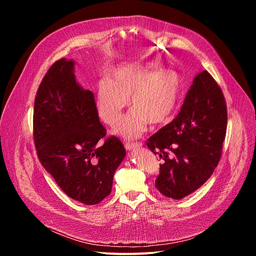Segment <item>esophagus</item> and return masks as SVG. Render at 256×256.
I'll use <instances>...</instances> for the list:
<instances>
[{"instance_id": "34e87169", "label": "esophagus", "mask_w": 256, "mask_h": 256, "mask_svg": "<svg viewBox=\"0 0 256 256\" xmlns=\"http://www.w3.org/2000/svg\"><path fill=\"white\" fill-rule=\"evenodd\" d=\"M125 147L127 150H134V148H140L142 147V143H125Z\"/></svg>"}]
</instances>
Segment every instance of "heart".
<instances>
[{
	"mask_svg": "<svg viewBox=\"0 0 256 256\" xmlns=\"http://www.w3.org/2000/svg\"><path fill=\"white\" fill-rule=\"evenodd\" d=\"M182 90V78L172 69L154 70L147 65H126L114 69L108 80L96 88V112L104 124L115 127L125 108L134 106L124 118L118 134L134 138L141 136L148 124L161 125L171 116Z\"/></svg>",
	"mask_w": 256,
	"mask_h": 256,
	"instance_id": "b5f03b06",
	"label": "heart"
}]
</instances>
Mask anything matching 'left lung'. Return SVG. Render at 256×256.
<instances>
[{"instance_id":"left-lung-1","label":"left lung","mask_w":256,"mask_h":256,"mask_svg":"<svg viewBox=\"0 0 256 256\" xmlns=\"http://www.w3.org/2000/svg\"><path fill=\"white\" fill-rule=\"evenodd\" d=\"M226 125L228 109L220 86L207 70L200 72L180 112L146 142L164 160L154 182L160 193L180 200L207 182L220 161Z\"/></svg>"}]
</instances>
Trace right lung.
Returning a JSON list of instances; mask_svg holds the SVG:
<instances>
[{"label":"right lung","instance_id":"add662e5","mask_svg":"<svg viewBox=\"0 0 256 256\" xmlns=\"http://www.w3.org/2000/svg\"><path fill=\"white\" fill-rule=\"evenodd\" d=\"M74 62L56 60L44 74L34 104L33 136L38 159L72 200L86 205L111 193L126 150L116 136L104 138L94 94L76 83Z\"/></svg>","mask_w":256,"mask_h":256}]
</instances>
